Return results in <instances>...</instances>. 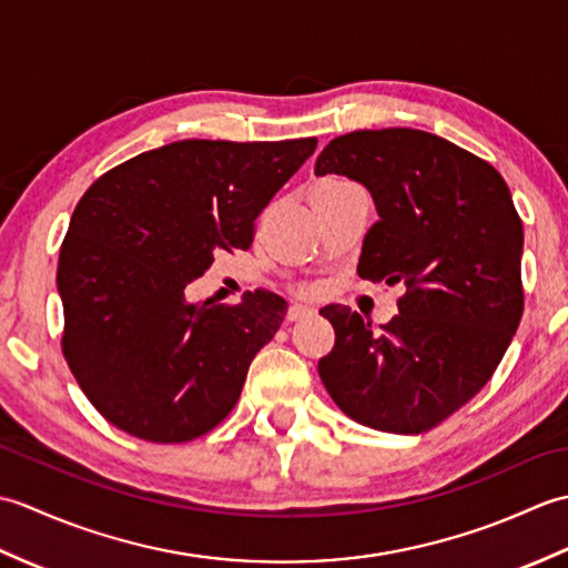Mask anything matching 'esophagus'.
<instances>
[{
  "mask_svg": "<svg viewBox=\"0 0 568 568\" xmlns=\"http://www.w3.org/2000/svg\"><path fill=\"white\" fill-rule=\"evenodd\" d=\"M312 312H315V307H310V305H303V303H295V305H291V310H287V320H303V317H307V315H312Z\"/></svg>",
  "mask_w": 568,
  "mask_h": 568,
  "instance_id": "34e87169",
  "label": "esophagus"
}]
</instances>
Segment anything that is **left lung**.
<instances>
[{
  "mask_svg": "<svg viewBox=\"0 0 568 568\" xmlns=\"http://www.w3.org/2000/svg\"><path fill=\"white\" fill-rule=\"evenodd\" d=\"M329 173L364 185L378 212L358 275L407 293L381 332L348 307H322L336 339L320 378L361 425L427 432L484 388L520 324L523 222L513 195L490 163L417 129L329 141L315 175Z\"/></svg>",
  "mask_w": 568,
  "mask_h": 568,
  "instance_id": "8db88e82",
  "label": "left lung"
}]
</instances>
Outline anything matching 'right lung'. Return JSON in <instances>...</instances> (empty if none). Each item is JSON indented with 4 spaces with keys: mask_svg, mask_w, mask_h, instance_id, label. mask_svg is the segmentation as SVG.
<instances>
[{
    "mask_svg": "<svg viewBox=\"0 0 568 568\" xmlns=\"http://www.w3.org/2000/svg\"><path fill=\"white\" fill-rule=\"evenodd\" d=\"M315 149L317 139L175 141L84 192L55 283L65 361L106 422L180 444L232 413L287 303L268 291L239 305L192 303L185 287L216 251L251 246L256 216Z\"/></svg>",
    "mask_w": 568,
    "mask_h": 568,
    "instance_id": "1",
    "label": "right lung"
}]
</instances>
